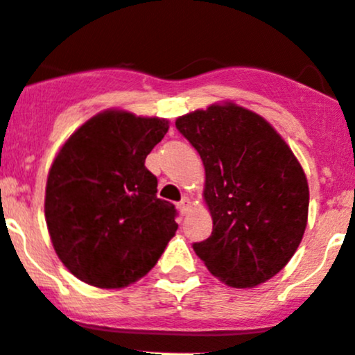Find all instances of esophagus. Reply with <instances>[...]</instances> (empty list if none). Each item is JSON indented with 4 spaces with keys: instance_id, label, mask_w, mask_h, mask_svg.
<instances>
[{
    "instance_id": "1",
    "label": "esophagus",
    "mask_w": 355,
    "mask_h": 355,
    "mask_svg": "<svg viewBox=\"0 0 355 355\" xmlns=\"http://www.w3.org/2000/svg\"><path fill=\"white\" fill-rule=\"evenodd\" d=\"M189 209H191V200H189L188 196H184V198L178 203V210L181 212V216H184Z\"/></svg>"
}]
</instances>
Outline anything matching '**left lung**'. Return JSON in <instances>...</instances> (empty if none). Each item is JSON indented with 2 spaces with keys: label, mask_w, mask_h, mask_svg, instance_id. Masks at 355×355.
<instances>
[{
  "label": "left lung",
  "mask_w": 355,
  "mask_h": 355,
  "mask_svg": "<svg viewBox=\"0 0 355 355\" xmlns=\"http://www.w3.org/2000/svg\"><path fill=\"white\" fill-rule=\"evenodd\" d=\"M205 167L212 234L193 243L214 276L248 288L278 275L304 236L309 186L285 139L261 115L210 105L176 121Z\"/></svg>",
  "instance_id": "obj_1"
}]
</instances>
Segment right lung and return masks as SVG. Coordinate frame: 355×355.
Returning <instances> with one entry per match:
<instances>
[{"label": "right lung", "instance_id": "add662e5", "mask_svg": "<svg viewBox=\"0 0 355 355\" xmlns=\"http://www.w3.org/2000/svg\"><path fill=\"white\" fill-rule=\"evenodd\" d=\"M169 122L105 110L80 125L53 160L44 216L58 259L98 288L146 275L176 234V207L157 198L145 159Z\"/></svg>", "mask_w": 355, "mask_h": 355}]
</instances>
